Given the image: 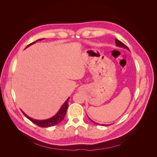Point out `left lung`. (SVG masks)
<instances>
[{"mask_svg": "<svg viewBox=\"0 0 157 157\" xmlns=\"http://www.w3.org/2000/svg\"><path fill=\"white\" fill-rule=\"evenodd\" d=\"M115 43H116V46H118V47H121V48H126V49H127L128 50H129L130 51V50H129V48H128V47L127 46H126L124 43H123V42H122L121 41H120V40H118V39H115ZM89 119L91 121H92L91 119H90V118H89ZM94 123H95V124H98V123H96V122H94V121H92ZM102 125H103V126H107V125H111V124H102Z\"/></svg>", "mask_w": 157, "mask_h": 157, "instance_id": "8db88e82", "label": "left lung"}]
</instances>
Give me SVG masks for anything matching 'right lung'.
<instances>
[{
	"label": "right lung",
	"mask_w": 157,
	"mask_h": 157,
	"mask_svg": "<svg viewBox=\"0 0 157 157\" xmlns=\"http://www.w3.org/2000/svg\"><path fill=\"white\" fill-rule=\"evenodd\" d=\"M44 39H39L37 40H43ZM35 41L32 42V43L29 44V45H27L26 48L27 47H29V46L35 44V42L37 41ZM69 98H67V100L65 101V103H63V105L61 106V107L60 108V109L59 110V111L56 114V115H54L53 117H52L50 118H48V119H46V120H42V121H39V120H35V119H33V118L28 117L26 114L22 111L23 114L28 119L30 120L33 123H34L36 125L39 126L40 127H42V128H46V127H51V126H55L56 124H59V123L64 119V117L65 115H66V113H67V108H68V101H69Z\"/></svg>",
	"instance_id": "add662e5"
}]
</instances>
